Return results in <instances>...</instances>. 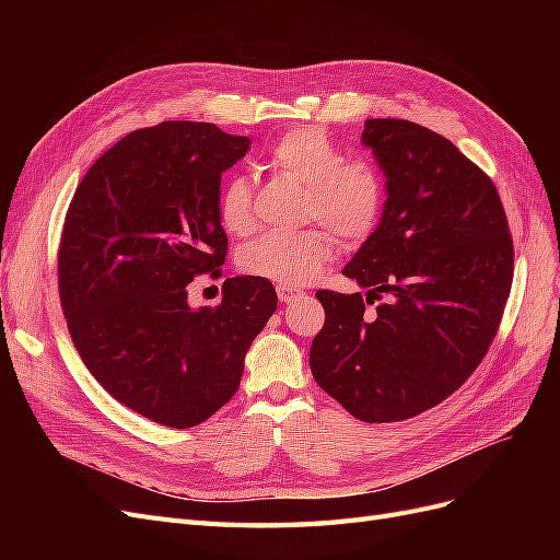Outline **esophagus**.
Segmentation results:
<instances>
[{"instance_id": "34e87169", "label": "esophagus", "mask_w": 560, "mask_h": 560, "mask_svg": "<svg viewBox=\"0 0 560 560\" xmlns=\"http://www.w3.org/2000/svg\"><path fill=\"white\" fill-rule=\"evenodd\" d=\"M303 292L294 290V287H278V296L282 303H292L294 299H299Z\"/></svg>"}]
</instances>
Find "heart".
Wrapping results in <instances>:
<instances>
[{
    "label": "heart",
    "instance_id": "obj_1",
    "mask_svg": "<svg viewBox=\"0 0 560 560\" xmlns=\"http://www.w3.org/2000/svg\"><path fill=\"white\" fill-rule=\"evenodd\" d=\"M268 165L306 186V217L319 219L348 243H360L376 229L383 210V179L369 161L343 159L336 142L317 128H299L270 147ZM254 182L231 175L219 194V219L229 233L247 235L257 226ZM336 254V238L327 229L294 235L268 233L241 254L247 276L280 287L311 284Z\"/></svg>",
    "mask_w": 560,
    "mask_h": 560
}]
</instances>
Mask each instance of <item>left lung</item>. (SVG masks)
<instances>
[{
	"label": "left lung",
	"instance_id": "left-lung-1",
	"mask_svg": "<svg viewBox=\"0 0 560 560\" xmlns=\"http://www.w3.org/2000/svg\"><path fill=\"white\" fill-rule=\"evenodd\" d=\"M362 144L385 177L383 214L346 264L360 292L319 290L317 385L364 422L444 401L493 341L514 278L506 214L481 167L451 140L399 118H366ZM385 293L374 314L363 308Z\"/></svg>",
	"mask_w": 560,
	"mask_h": 560
}]
</instances>
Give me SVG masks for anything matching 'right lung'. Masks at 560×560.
Here are the masks:
<instances>
[{
	"label": "right lung",
	"mask_w": 560,
	"mask_h": 560,
	"mask_svg": "<svg viewBox=\"0 0 560 560\" xmlns=\"http://www.w3.org/2000/svg\"><path fill=\"white\" fill-rule=\"evenodd\" d=\"M249 144L212 124L132 130L91 165L65 217L58 284L81 360L165 428L222 409L278 308L273 284L254 276L229 278L217 308L189 306V282L226 259L219 186Z\"/></svg>",
	"instance_id": "right-lung-1"
}]
</instances>
